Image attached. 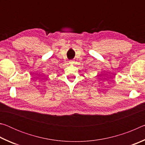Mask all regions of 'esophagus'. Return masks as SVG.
Instances as JSON below:
<instances>
[{"label":"esophagus","mask_w":145,"mask_h":145,"mask_svg":"<svg viewBox=\"0 0 145 145\" xmlns=\"http://www.w3.org/2000/svg\"><path fill=\"white\" fill-rule=\"evenodd\" d=\"M69 63H70V64H73V61L71 60V61H69Z\"/></svg>","instance_id":"34e87169"}]
</instances>
